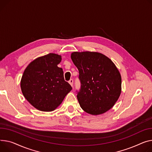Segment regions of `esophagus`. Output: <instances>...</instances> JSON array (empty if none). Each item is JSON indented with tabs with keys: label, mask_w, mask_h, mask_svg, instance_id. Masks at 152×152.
I'll list each match as a JSON object with an SVG mask.
<instances>
[{
	"label": "esophagus",
	"mask_w": 152,
	"mask_h": 152,
	"mask_svg": "<svg viewBox=\"0 0 152 152\" xmlns=\"http://www.w3.org/2000/svg\"><path fill=\"white\" fill-rule=\"evenodd\" d=\"M68 83H69V84L72 86H73V80L72 79H70L69 81H68Z\"/></svg>",
	"instance_id": "esophagus-1"
}]
</instances>
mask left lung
Masks as SVG:
<instances>
[{
  "mask_svg": "<svg viewBox=\"0 0 152 152\" xmlns=\"http://www.w3.org/2000/svg\"><path fill=\"white\" fill-rule=\"evenodd\" d=\"M71 58L79 70L80 88L77 98L81 108L92 115L112 108L122 89V78L112 60L96 52H74Z\"/></svg>",
  "mask_w": 152,
  "mask_h": 152,
  "instance_id": "1",
  "label": "left lung"
}]
</instances>
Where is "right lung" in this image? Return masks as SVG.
<instances>
[{"instance_id":"add662e5","label":"right lung","mask_w":152,"mask_h":152,"mask_svg":"<svg viewBox=\"0 0 152 152\" xmlns=\"http://www.w3.org/2000/svg\"><path fill=\"white\" fill-rule=\"evenodd\" d=\"M61 56L49 53L30 62L25 69L21 88L25 98L38 110H55L72 89L65 81L62 68L57 66Z\"/></svg>"}]
</instances>
